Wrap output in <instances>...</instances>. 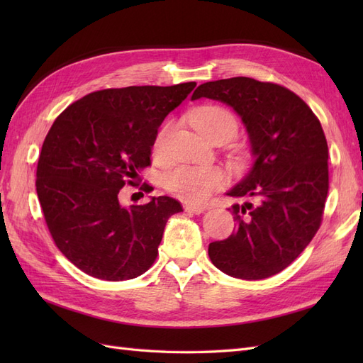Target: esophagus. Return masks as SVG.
I'll use <instances>...</instances> for the list:
<instances>
[{
  "mask_svg": "<svg viewBox=\"0 0 363 363\" xmlns=\"http://www.w3.org/2000/svg\"><path fill=\"white\" fill-rule=\"evenodd\" d=\"M184 211H186V212H189V213L199 215V213H203V212L206 211V207H203V206H196V204H184Z\"/></svg>",
  "mask_w": 363,
  "mask_h": 363,
  "instance_id": "esophagus-1",
  "label": "esophagus"
}]
</instances>
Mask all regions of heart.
I'll return each instance as SVG.
<instances>
[{
    "label": "heart",
    "instance_id": "heart-1",
    "mask_svg": "<svg viewBox=\"0 0 363 363\" xmlns=\"http://www.w3.org/2000/svg\"><path fill=\"white\" fill-rule=\"evenodd\" d=\"M191 123L206 138L211 139L218 131L230 128L236 133L238 123L233 113L221 106H204L191 115ZM168 127H163L155 140V151L159 152ZM164 186L179 199L191 203H204L225 183V175L213 167H179L164 174Z\"/></svg>",
    "mask_w": 363,
    "mask_h": 363
}]
</instances>
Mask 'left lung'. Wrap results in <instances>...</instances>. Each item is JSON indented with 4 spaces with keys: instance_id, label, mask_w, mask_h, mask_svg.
<instances>
[{
    "instance_id": "8db88e82",
    "label": "left lung",
    "mask_w": 363,
    "mask_h": 363,
    "mask_svg": "<svg viewBox=\"0 0 363 363\" xmlns=\"http://www.w3.org/2000/svg\"><path fill=\"white\" fill-rule=\"evenodd\" d=\"M200 98L233 107L255 157L227 192L251 201L232 206L236 232L208 244V257L227 276L271 277L301 255L323 221L328 147L321 123L292 91L248 77L203 83L191 100Z\"/></svg>"
}]
</instances>
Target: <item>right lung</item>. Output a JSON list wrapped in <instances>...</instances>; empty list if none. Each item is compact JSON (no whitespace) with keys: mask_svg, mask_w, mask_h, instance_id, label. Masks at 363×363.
Wrapping results in <instances>:
<instances>
[{"mask_svg":"<svg viewBox=\"0 0 363 363\" xmlns=\"http://www.w3.org/2000/svg\"><path fill=\"white\" fill-rule=\"evenodd\" d=\"M195 86L96 91L51 125L38 162V199L57 248L87 276L123 281L155 263L168 218L183 207L171 196L124 207L119 191L151 163L157 128Z\"/></svg>","mask_w":363,"mask_h":363,"instance_id":"right-lung-1","label":"right lung"}]
</instances>
